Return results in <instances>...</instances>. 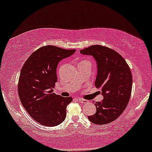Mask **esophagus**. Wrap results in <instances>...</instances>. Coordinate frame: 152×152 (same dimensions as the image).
Returning a JSON list of instances; mask_svg holds the SVG:
<instances>
[{
    "mask_svg": "<svg viewBox=\"0 0 152 152\" xmlns=\"http://www.w3.org/2000/svg\"><path fill=\"white\" fill-rule=\"evenodd\" d=\"M78 100L79 101V102L81 103H82V104H86V103H87V101L85 100V99H83L78 98Z\"/></svg>",
    "mask_w": 152,
    "mask_h": 152,
    "instance_id": "obj_1",
    "label": "esophagus"
}]
</instances>
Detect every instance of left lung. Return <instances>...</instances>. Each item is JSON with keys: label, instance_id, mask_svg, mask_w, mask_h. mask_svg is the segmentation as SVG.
Listing matches in <instances>:
<instances>
[{"label": "left lung", "instance_id": "left-lung-1", "mask_svg": "<svg viewBox=\"0 0 152 152\" xmlns=\"http://www.w3.org/2000/svg\"><path fill=\"white\" fill-rule=\"evenodd\" d=\"M92 56L97 64L95 86L102 88L104 99L96 102V112L88 116L95 124L104 125L115 121L126 108L132 89V75L124 58L108 47L93 45L80 50Z\"/></svg>", "mask_w": 152, "mask_h": 152}]
</instances>
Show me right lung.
<instances>
[{
	"instance_id": "obj_1",
	"label": "right lung",
	"mask_w": 152,
	"mask_h": 152,
	"mask_svg": "<svg viewBox=\"0 0 152 152\" xmlns=\"http://www.w3.org/2000/svg\"><path fill=\"white\" fill-rule=\"evenodd\" d=\"M76 51L55 46H45L34 51L23 66L18 92L23 106L39 124L56 126L65 119L71 97L53 93L59 61Z\"/></svg>"
}]
</instances>
